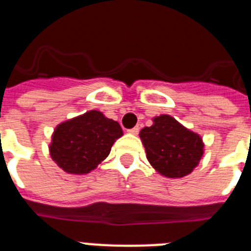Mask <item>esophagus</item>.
Listing matches in <instances>:
<instances>
[{"label":"esophagus","instance_id":"34e87169","mask_svg":"<svg viewBox=\"0 0 251 251\" xmlns=\"http://www.w3.org/2000/svg\"><path fill=\"white\" fill-rule=\"evenodd\" d=\"M128 133H130V134H134V136H137V134H138V133H139V128L138 127L132 128V129L128 130Z\"/></svg>","mask_w":251,"mask_h":251}]
</instances>
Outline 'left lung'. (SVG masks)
Returning <instances> with one entry per match:
<instances>
[{
  "label": "left lung",
  "mask_w": 251,
  "mask_h": 251,
  "mask_svg": "<svg viewBox=\"0 0 251 251\" xmlns=\"http://www.w3.org/2000/svg\"><path fill=\"white\" fill-rule=\"evenodd\" d=\"M139 137L151 166L168 178L190 175L203 156L202 138L168 114L153 118Z\"/></svg>",
  "instance_id": "1"
}]
</instances>
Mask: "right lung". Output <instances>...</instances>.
<instances>
[{
  "instance_id": "add662e5",
  "label": "right lung",
  "mask_w": 251,
  "mask_h": 251,
  "mask_svg": "<svg viewBox=\"0 0 251 251\" xmlns=\"http://www.w3.org/2000/svg\"><path fill=\"white\" fill-rule=\"evenodd\" d=\"M122 136L118 122L99 110H90L55 128L49 146L50 156L68 174H89L108 157Z\"/></svg>"
}]
</instances>
